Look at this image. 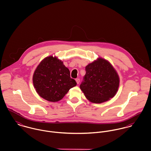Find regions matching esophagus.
<instances>
[{
  "label": "esophagus",
  "instance_id": "1",
  "mask_svg": "<svg viewBox=\"0 0 151 151\" xmlns=\"http://www.w3.org/2000/svg\"><path fill=\"white\" fill-rule=\"evenodd\" d=\"M76 82H77V83L78 84L79 83H80V80L79 79V78H77V79H76Z\"/></svg>",
  "mask_w": 151,
  "mask_h": 151
}]
</instances>
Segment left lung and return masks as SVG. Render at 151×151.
I'll return each mask as SVG.
<instances>
[{
	"label": "left lung",
	"instance_id": "8db88e82",
	"mask_svg": "<svg viewBox=\"0 0 151 151\" xmlns=\"http://www.w3.org/2000/svg\"><path fill=\"white\" fill-rule=\"evenodd\" d=\"M80 88L91 102L101 104L113 98L119 86V77L107 60L99 59L86 67Z\"/></svg>",
	"mask_w": 151,
	"mask_h": 151
}]
</instances>
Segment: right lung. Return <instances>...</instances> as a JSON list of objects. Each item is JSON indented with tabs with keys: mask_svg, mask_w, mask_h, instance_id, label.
<instances>
[{
	"mask_svg": "<svg viewBox=\"0 0 151 151\" xmlns=\"http://www.w3.org/2000/svg\"><path fill=\"white\" fill-rule=\"evenodd\" d=\"M32 79L37 93L50 102L61 100L70 88L77 85L63 63L52 56L44 59L38 65Z\"/></svg>",
	"mask_w": 151,
	"mask_h": 151,
	"instance_id": "1",
	"label": "right lung"
}]
</instances>
